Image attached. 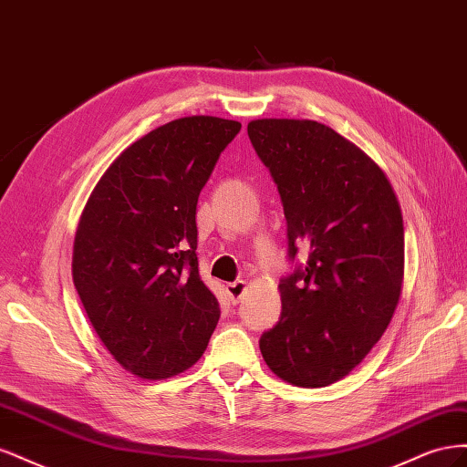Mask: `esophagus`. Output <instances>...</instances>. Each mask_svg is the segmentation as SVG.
Returning a JSON list of instances; mask_svg holds the SVG:
<instances>
[{"instance_id": "esophagus-1", "label": "esophagus", "mask_w": 467, "mask_h": 467, "mask_svg": "<svg viewBox=\"0 0 467 467\" xmlns=\"http://www.w3.org/2000/svg\"><path fill=\"white\" fill-rule=\"evenodd\" d=\"M225 290H228L230 298L234 304H237L239 300H242V296L245 294L247 290V282L245 280H235V282H230V285H225Z\"/></svg>"}]
</instances>
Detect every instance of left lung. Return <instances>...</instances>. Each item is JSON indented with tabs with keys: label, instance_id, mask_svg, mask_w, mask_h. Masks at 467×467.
Masks as SVG:
<instances>
[{
	"label": "left lung",
	"instance_id": "obj_1",
	"mask_svg": "<svg viewBox=\"0 0 467 467\" xmlns=\"http://www.w3.org/2000/svg\"><path fill=\"white\" fill-rule=\"evenodd\" d=\"M247 134L278 187L288 255L309 247L306 268L278 285L282 314L261 355L288 384L325 388L362 362L400 304L401 206L384 169L329 126L259 119Z\"/></svg>",
	"mask_w": 467,
	"mask_h": 467
}]
</instances>
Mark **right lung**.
Instances as JSON below:
<instances>
[{"label":"right lung","instance_id":"1","mask_svg":"<svg viewBox=\"0 0 467 467\" xmlns=\"http://www.w3.org/2000/svg\"><path fill=\"white\" fill-rule=\"evenodd\" d=\"M237 120L185 117L136 140L81 212L72 276L95 333L124 370L163 379L202 357L220 319L199 273L196 202Z\"/></svg>","mask_w":467,"mask_h":467}]
</instances>
